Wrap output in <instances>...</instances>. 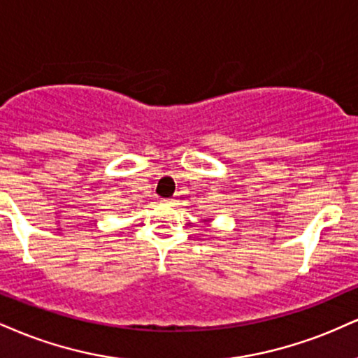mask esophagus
I'll return each mask as SVG.
<instances>
[{
	"mask_svg": "<svg viewBox=\"0 0 358 358\" xmlns=\"http://www.w3.org/2000/svg\"><path fill=\"white\" fill-rule=\"evenodd\" d=\"M163 203H165V205H175V200H173V198H168V200H163Z\"/></svg>",
	"mask_w": 358,
	"mask_h": 358,
	"instance_id": "1",
	"label": "esophagus"
}]
</instances>
